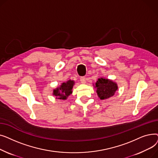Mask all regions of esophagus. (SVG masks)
I'll use <instances>...</instances> for the list:
<instances>
[{"label":"esophagus","instance_id":"obj_1","mask_svg":"<svg viewBox=\"0 0 158 158\" xmlns=\"http://www.w3.org/2000/svg\"><path fill=\"white\" fill-rule=\"evenodd\" d=\"M80 81L82 84H85L86 83V78L85 77H81L80 78Z\"/></svg>","mask_w":158,"mask_h":158}]
</instances>
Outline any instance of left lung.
I'll return each instance as SVG.
<instances>
[{
  "instance_id": "1",
  "label": "left lung",
  "mask_w": 158,
  "mask_h": 158,
  "mask_svg": "<svg viewBox=\"0 0 158 158\" xmlns=\"http://www.w3.org/2000/svg\"><path fill=\"white\" fill-rule=\"evenodd\" d=\"M95 88H97L96 92L101 100H105L111 97L118 89V86L116 82L112 80L103 77L98 79Z\"/></svg>"
}]
</instances>
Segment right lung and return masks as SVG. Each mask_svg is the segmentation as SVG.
Listing matches in <instances>:
<instances>
[{
  "label": "right lung",
  "instance_id": "right-lung-1",
  "mask_svg": "<svg viewBox=\"0 0 158 158\" xmlns=\"http://www.w3.org/2000/svg\"><path fill=\"white\" fill-rule=\"evenodd\" d=\"M74 83L75 82L72 80H69L65 82H63L60 87L53 90V95L56 97V98L66 100L72 93V88Z\"/></svg>",
  "mask_w": 158,
  "mask_h": 158
}]
</instances>
